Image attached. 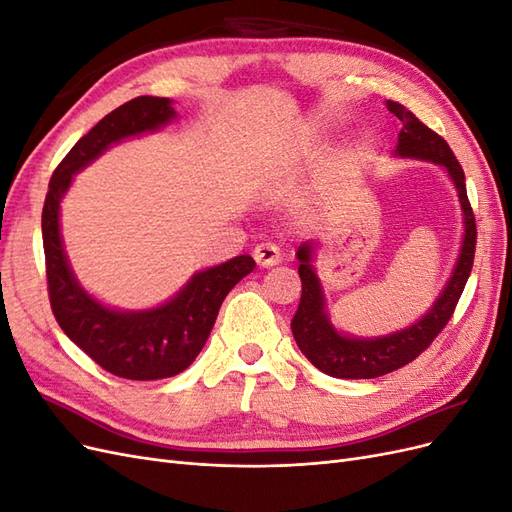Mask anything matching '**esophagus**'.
I'll return each instance as SVG.
<instances>
[{"label": "esophagus", "mask_w": 512, "mask_h": 512, "mask_svg": "<svg viewBox=\"0 0 512 512\" xmlns=\"http://www.w3.org/2000/svg\"><path fill=\"white\" fill-rule=\"evenodd\" d=\"M252 256H254L258 267H275V265H280V262H282L280 247L273 245V243H258L254 247Z\"/></svg>", "instance_id": "esophagus-1"}]
</instances>
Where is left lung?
<instances>
[{
	"mask_svg": "<svg viewBox=\"0 0 512 512\" xmlns=\"http://www.w3.org/2000/svg\"><path fill=\"white\" fill-rule=\"evenodd\" d=\"M386 106H389V111L404 123L395 149L397 156L436 162L444 166L448 177L453 179L463 209L466 235H463L461 254L453 269L451 280H448V284L444 286L442 294L436 299V303H433L429 312L408 329L374 339L346 337L333 329L327 312H324V294L320 280L312 267L314 243L305 241L299 245L297 258L303 290L297 314H294L290 322L292 335L301 352L309 359V363L333 378H378L412 363L418 354L431 346L433 339L440 335L448 320H451L474 265L476 220L466 192V175H463V168L457 162L453 149L448 147V143L440 134L427 128L421 119L410 113L404 104L389 100Z\"/></svg>",
	"mask_w": 512,
	"mask_h": 512,
	"instance_id": "1",
	"label": "left lung"
}]
</instances>
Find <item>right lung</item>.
<instances>
[{"label": "right lung", "mask_w": 512, "mask_h": 512, "mask_svg": "<svg viewBox=\"0 0 512 512\" xmlns=\"http://www.w3.org/2000/svg\"><path fill=\"white\" fill-rule=\"evenodd\" d=\"M170 119L175 108L168 98L141 96L115 108L59 162L42 209L46 284L57 324L102 369L128 380H160L188 369L203 350L226 294L256 267L252 256H235L196 273L177 297L147 312L108 309L76 282L59 235V200L72 175L121 138L153 132Z\"/></svg>", "instance_id": "right-lung-1"}]
</instances>
